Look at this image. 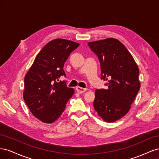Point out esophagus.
I'll use <instances>...</instances> for the list:
<instances>
[{
  "label": "esophagus",
  "instance_id": "esophagus-1",
  "mask_svg": "<svg viewBox=\"0 0 159 159\" xmlns=\"http://www.w3.org/2000/svg\"><path fill=\"white\" fill-rule=\"evenodd\" d=\"M87 89H88L83 88H81V87H77L76 88V91L78 93H83L85 92V91H87Z\"/></svg>",
  "mask_w": 159,
  "mask_h": 159
}]
</instances>
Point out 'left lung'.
Segmentation results:
<instances>
[{
  "label": "left lung",
  "instance_id": "8db88e82",
  "mask_svg": "<svg viewBox=\"0 0 159 159\" xmlns=\"http://www.w3.org/2000/svg\"><path fill=\"white\" fill-rule=\"evenodd\" d=\"M98 56L101 79L107 81V89H96L93 106L99 116L111 123L125 116L140 89L139 70L130 52L113 38L88 42Z\"/></svg>",
  "mask_w": 159,
  "mask_h": 159
}]
</instances>
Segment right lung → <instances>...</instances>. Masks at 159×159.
Listing matches in <instances>:
<instances>
[{
	"instance_id": "add662e5",
	"label": "right lung",
	"mask_w": 159,
	"mask_h": 159,
	"mask_svg": "<svg viewBox=\"0 0 159 159\" xmlns=\"http://www.w3.org/2000/svg\"><path fill=\"white\" fill-rule=\"evenodd\" d=\"M78 43L61 38L54 39L42 48L25 78L23 98L31 113L43 123H52L64 111L74 93L66 81L64 65Z\"/></svg>"
}]
</instances>
